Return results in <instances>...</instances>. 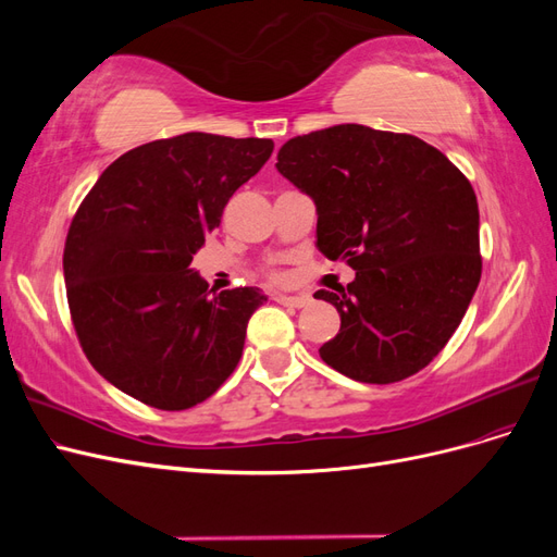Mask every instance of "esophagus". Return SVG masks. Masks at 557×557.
Instances as JSON below:
<instances>
[{"label": "esophagus", "mask_w": 557, "mask_h": 557, "mask_svg": "<svg viewBox=\"0 0 557 557\" xmlns=\"http://www.w3.org/2000/svg\"><path fill=\"white\" fill-rule=\"evenodd\" d=\"M274 301H278V305L283 307H290V309H301L309 305V297H288V295H276Z\"/></svg>", "instance_id": "1"}]
</instances>
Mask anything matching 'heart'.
Instances as JSON below:
<instances>
[{
    "instance_id": "1",
    "label": "heart",
    "mask_w": 557,
    "mask_h": 557,
    "mask_svg": "<svg viewBox=\"0 0 557 557\" xmlns=\"http://www.w3.org/2000/svg\"><path fill=\"white\" fill-rule=\"evenodd\" d=\"M264 278L269 283H285V274L281 272V269H269V272H264Z\"/></svg>"
}]
</instances>
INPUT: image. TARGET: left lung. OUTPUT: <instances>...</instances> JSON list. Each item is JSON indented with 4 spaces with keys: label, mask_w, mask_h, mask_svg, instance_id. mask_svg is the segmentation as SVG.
Masks as SVG:
<instances>
[{
    "label": "left lung",
    "mask_w": 557,
    "mask_h": 557,
    "mask_svg": "<svg viewBox=\"0 0 557 557\" xmlns=\"http://www.w3.org/2000/svg\"><path fill=\"white\" fill-rule=\"evenodd\" d=\"M276 170L315 201L320 252L356 269L348 288L313 295L342 315L320 358L376 385L425 369L481 281L469 178L423 139L352 123L285 141Z\"/></svg>",
    "instance_id": "1"
}]
</instances>
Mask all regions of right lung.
I'll list each match as a JSON object with an SVG mask.
<instances>
[{
  "label": "right lung",
  "mask_w": 557,
  "mask_h": 557,
  "mask_svg": "<svg viewBox=\"0 0 557 557\" xmlns=\"http://www.w3.org/2000/svg\"><path fill=\"white\" fill-rule=\"evenodd\" d=\"M272 139L188 132L111 162L81 201L64 242L72 325L117 391L162 411L211 397L239 364L256 288L207 293L193 256Z\"/></svg>",
  "instance_id": "1"
}]
</instances>
